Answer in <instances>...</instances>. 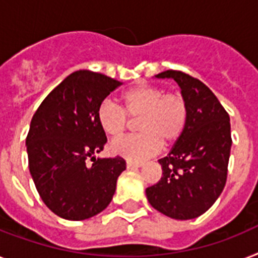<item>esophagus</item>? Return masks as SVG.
I'll list each match as a JSON object with an SVG mask.
<instances>
[{
	"label": "esophagus",
	"mask_w": 258,
	"mask_h": 258,
	"mask_svg": "<svg viewBox=\"0 0 258 258\" xmlns=\"http://www.w3.org/2000/svg\"><path fill=\"white\" fill-rule=\"evenodd\" d=\"M140 163H135V162H130V160H127V168L128 169H135V168H139L140 167Z\"/></svg>",
	"instance_id": "obj_1"
}]
</instances>
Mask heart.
<instances>
[{"label":"heart","mask_w":258,"mask_h":258,"mask_svg":"<svg viewBox=\"0 0 258 258\" xmlns=\"http://www.w3.org/2000/svg\"><path fill=\"white\" fill-rule=\"evenodd\" d=\"M119 104L103 100L98 108V122L107 135L118 138L130 124V118L138 119L140 134L114 140L112 154L130 162H142L158 154L162 142L171 144L183 135L188 120L187 102L176 93H164L158 86L138 85L120 95Z\"/></svg>","instance_id":"b5f03b06"}]
</instances>
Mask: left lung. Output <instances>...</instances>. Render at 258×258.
Listing matches in <instances>:
<instances>
[{
	"mask_svg": "<svg viewBox=\"0 0 258 258\" xmlns=\"http://www.w3.org/2000/svg\"><path fill=\"white\" fill-rule=\"evenodd\" d=\"M156 78H172L187 102L188 120L183 135L163 159V176L146 189L156 211L176 220L205 213L227 183L231 155L229 115L202 81L183 71L167 70Z\"/></svg>",
	"mask_w": 258,
	"mask_h": 258,
	"instance_id": "8db88e82",
	"label": "left lung"
}]
</instances>
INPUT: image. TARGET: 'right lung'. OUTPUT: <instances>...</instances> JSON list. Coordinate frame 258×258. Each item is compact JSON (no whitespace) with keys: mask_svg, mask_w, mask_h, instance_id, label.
Returning <instances> with one entry per match:
<instances>
[{"mask_svg":"<svg viewBox=\"0 0 258 258\" xmlns=\"http://www.w3.org/2000/svg\"><path fill=\"white\" fill-rule=\"evenodd\" d=\"M122 82L89 70L70 74L46 96L26 138L29 169L56 216L86 220L107 208L125 169L120 156L95 158L107 142L98 108ZM92 159L93 166H87Z\"/></svg>","mask_w":258,"mask_h":258,"instance_id":"1","label":"right lung"}]
</instances>
